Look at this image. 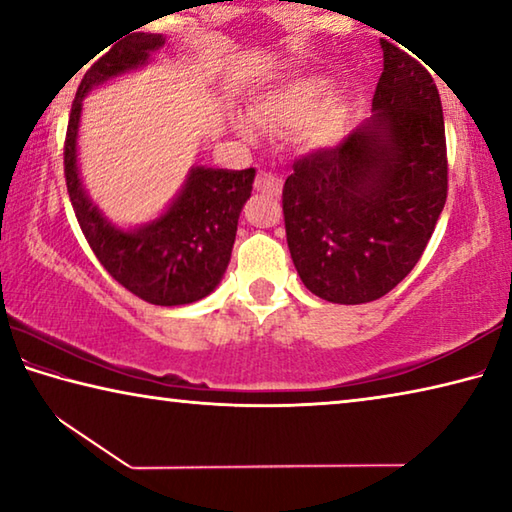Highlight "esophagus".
Segmentation results:
<instances>
[{
    "instance_id": "1",
    "label": "esophagus",
    "mask_w": 512,
    "mask_h": 512,
    "mask_svg": "<svg viewBox=\"0 0 512 512\" xmlns=\"http://www.w3.org/2000/svg\"><path fill=\"white\" fill-rule=\"evenodd\" d=\"M255 189L266 196H280L282 194V178L275 176L271 171H262L255 178Z\"/></svg>"
}]
</instances>
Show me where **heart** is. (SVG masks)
<instances>
[{"instance_id": "b5f03b06", "label": "heart", "mask_w": 512, "mask_h": 512, "mask_svg": "<svg viewBox=\"0 0 512 512\" xmlns=\"http://www.w3.org/2000/svg\"><path fill=\"white\" fill-rule=\"evenodd\" d=\"M250 115L268 131H296L302 149L320 151L343 137L350 103L343 94H329V81L323 76H298L255 99ZM235 126L248 140L255 137V126L248 119L239 117Z\"/></svg>"}]
</instances>
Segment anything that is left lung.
<instances>
[{
  "mask_svg": "<svg viewBox=\"0 0 512 512\" xmlns=\"http://www.w3.org/2000/svg\"><path fill=\"white\" fill-rule=\"evenodd\" d=\"M375 115L336 149L293 164L282 189L291 259L305 287L336 305L395 289L418 264L447 201V149L431 74L381 40Z\"/></svg>",
  "mask_w": 512,
  "mask_h": 512,
  "instance_id": "8db88e82",
  "label": "left lung"
}]
</instances>
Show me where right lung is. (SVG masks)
Listing matches in <instances>:
<instances>
[{"mask_svg":"<svg viewBox=\"0 0 512 512\" xmlns=\"http://www.w3.org/2000/svg\"><path fill=\"white\" fill-rule=\"evenodd\" d=\"M164 42L160 33H131L85 72L69 112L65 180L76 219L103 268L137 298L176 307L219 287L235 246L239 214L253 192L255 169L192 167L183 189L160 216L137 228H119L85 192L76 151L85 94L149 65Z\"/></svg>","mask_w":512,"mask_h":512,"instance_id":"right-lung-1","label":"right lung"}]
</instances>
